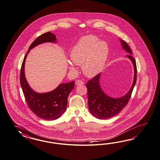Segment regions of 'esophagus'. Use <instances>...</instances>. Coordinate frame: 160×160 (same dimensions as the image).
<instances>
[{
	"mask_svg": "<svg viewBox=\"0 0 160 160\" xmlns=\"http://www.w3.org/2000/svg\"><path fill=\"white\" fill-rule=\"evenodd\" d=\"M84 84V82L82 81V80H77L76 81V84L78 86V85H82Z\"/></svg>",
	"mask_w": 160,
	"mask_h": 160,
	"instance_id": "1",
	"label": "esophagus"
}]
</instances>
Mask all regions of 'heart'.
<instances>
[{"label": "heart", "instance_id": "obj_1", "mask_svg": "<svg viewBox=\"0 0 160 160\" xmlns=\"http://www.w3.org/2000/svg\"><path fill=\"white\" fill-rule=\"evenodd\" d=\"M109 49L108 43L92 35L81 38L70 53V58L74 65H82V72L88 78L97 76L107 63ZM69 69L76 72L74 65L69 63Z\"/></svg>", "mask_w": 160, "mask_h": 160}]
</instances>
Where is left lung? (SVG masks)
Masks as SVG:
<instances>
[{
  "label": "left lung",
  "mask_w": 160,
  "mask_h": 160,
  "mask_svg": "<svg viewBox=\"0 0 160 160\" xmlns=\"http://www.w3.org/2000/svg\"><path fill=\"white\" fill-rule=\"evenodd\" d=\"M120 41L123 49L125 50L126 52L130 54L126 56L132 61L133 65V82L129 91L126 94L115 98L107 95L102 90L99 83L101 73L97 74L88 81L86 84L88 108L91 114L99 119H108L120 112L128 103L136 82L137 68L136 61L133 57L131 55L132 54V50L128 43L123 40L120 39Z\"/></svg>",
  "instance_id": "8db88e82"
}]
</instances>
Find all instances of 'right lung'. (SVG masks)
I'll use <instances>...</instances> for the list:
<instances>
[{"label":"right lung","instance_id":"add662e5","mask_svg":"<svg viewBox=\"0 0 160 160\" xmlns=\"http://www.w3.org/2000/svg\"><path fill=\"white\" fill-rule=\"evenodd\" d=\"M45 42H56L55 35L47 32L40 35L31 44L22 62L20 72V84L28 106L37 117L47 121L55 120L65 112L69 94L74 88V82L62 83L53 90L45 93L34 91L27 82L24 66L26 58L31 49Z\"/></svg>","mask_w":160,"mask_h":160}]
</instances>
